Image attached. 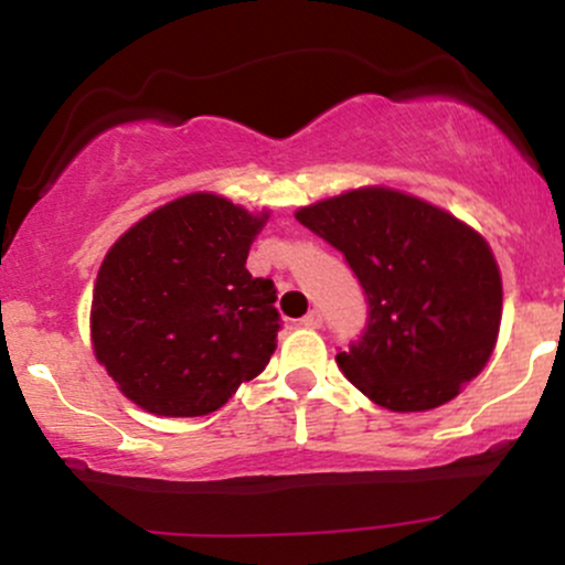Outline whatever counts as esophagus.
I'll list each match as a JSON object with an SVG mask.
<instances>
[{
    "mask_svg": "<svg viewBox=\"0 0 565 565\" xmlns=\"http://www.w3.org/2000/svg\"><path fill=\"white\" fill-rule=\"evenodd\" d=\"M321 323H323V319H321L319 310H308V313L300 319V327H305V329H319Z\"/></svg>",
    "mask_w": 565,
    "mask_h": 565,
    "instance_id": "34e87169",
    "label": "esophagus"
}]
</instances>
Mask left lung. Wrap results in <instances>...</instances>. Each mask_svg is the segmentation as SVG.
<instances>
[{"label":"left lung","instance_id":"1","mask_svg":"<svg viewBox=\"0 0 565 565\" xmlns=\"http://www.w3.org/2000/svg\"><path fill=\"white\" fill-rule=\"evenodd\" d=\"M342 252L366 295V327L337 366L391 412H427L489 361L502 278L489 244L449 212L391 188H361L297 212Z\"/></svg>","mask_w":565,"mask_h":565}]
</instances>
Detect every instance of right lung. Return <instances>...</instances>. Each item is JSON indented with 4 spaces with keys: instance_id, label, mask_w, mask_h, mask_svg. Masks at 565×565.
<instances>
[{
    "instance_id": "add662e5",
    "label": "right lung",
    "mask_w": 565,
    "mask_h": 565,
    "mask_svg": "<svg viewBox=\"0 0 565 565\" xmlns=\"http://www.w3.org/2000/svg\"><path fill=\"white\" fill-rule=\"evenodd\" d=\"M265 217L191 193L108 249L93 295V348L140 408L201 417L268 366L281 329L276 287L244 268Z\"/></svg>"
}]
</instances>
